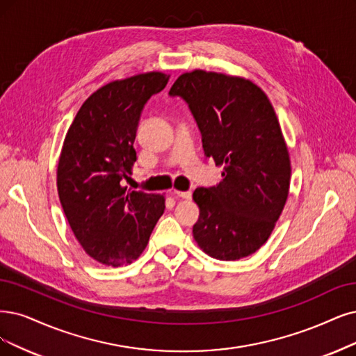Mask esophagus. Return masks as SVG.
<instances>
[{
	"mask_svg": "<svg viewBox=\"0 0 356 356\" xmlns=\"http://www.w3.org/2000/svg\"><path fill=\"white\" fill-rule=\"evenodd\" d=\"M173 195L179 196V198H181V200H191V198H192V192H191V191H185V192H181V191H173Z\"/></svg>",
	"mask_w": 356,
	"mask_h": 356,
	"instance_id": "1",
	"label": "esophagus"
}]
</instances>
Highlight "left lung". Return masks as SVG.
I'll return each instance as SVG.
<instances>
[{
	"mask_svg": "<svg viewBox=\"0 0 356 356\" xmlns=\"http://www.w3.org/2000/svg\"><path fill=\"white\" fill-rule=\"evenodd\" d=\"M168 95L188 104L205 156L222 165L218 185L193 192L196 243L220 261L254 254L270 238L291 185V160L271 102L251 81L204 70L179 76Z\"/></svg>",
	"mask_w": 356,
	"mask_h": 356,
	"instance_id": "obj_1",
	"label": "left lung"
}]
</instances>
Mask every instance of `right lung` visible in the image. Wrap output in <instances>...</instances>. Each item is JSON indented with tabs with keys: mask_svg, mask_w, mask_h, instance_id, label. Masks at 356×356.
I'll return each instance as SVG.
<instances>
[{
	"mask_svg": "<svg viewBox=\"0 0 356 356\" xmlns=\"http://www.w3.org/2000/svg\"><path fill=\"white\" fill-rule=\"evenodd\" d=\"M167 82V74L151 72L99 88L65 135L57 168L60 202L76 239L101 264L136 259L164 213L163 195L130 191L123 181L136 161L145 104Z\"/></svg>",
	"mask_w": 356,
	"mask_h": 356,
	"instance_id": "right-lung-1",
	"label": "right lung"
}]
</instances>
